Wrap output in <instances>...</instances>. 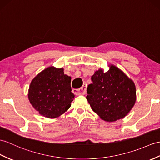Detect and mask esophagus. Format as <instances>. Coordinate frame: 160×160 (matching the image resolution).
Instances as JSON below:
<instances>
[{
	"mask_svg": "<svg viewBox=\"0 0 160 160\" xmlns=\"http://www.w3.org/2000/svg\"><path fill=\"white\" fill-rule=\"evenodd\" d=\"M72 92L75 95H84L86 93V85L85 84L79 89H73Z\"/></svg>",
	"mask_w": 160,
	"mask_h": 160,
	"instance_id": "1",
	"label": "esophagus"
}]
</instances>
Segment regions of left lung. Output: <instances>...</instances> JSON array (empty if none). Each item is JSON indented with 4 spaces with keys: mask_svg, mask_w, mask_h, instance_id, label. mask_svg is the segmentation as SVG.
Wrapping results in <instances>:
<instances>
[{
    "mask_svg": "<svg viewBox=\"0 0 160 160\" xmlns=\"http://www.w3.org/2000/svg\"><path fill=\"white\" fill-rule=\"evenodd\" d=\"M108 67L107 72L100 68L92 76L86 98L101 119L112 122L129 113L136 102V90L134 81L122 70L113 64Z\"/></svg>",
    "mask_w": 160,
    "mask_h": 160,
    "instance_id": "1",
    "label": "left lung"
}]
</instances>
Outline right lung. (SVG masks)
I'll return each mask as SVG.
<instances>
[{
    "instance_id": "1",
    "label": "right lung",
    "mask_w": 160,
    "mask_h": 160,
    "mask_svg": "<svg viewBox=\"0 0 160 160\" xmlns=\"http://www.w3.org/2000/svg\"><path fill=\"white\" fill-rule=\"evenodd\" d=\"M71 81L63 68H46L31 81L28 93L30 104L45 118H58L71 107L75 97Z\"/></svg>"
}]
</instances>
